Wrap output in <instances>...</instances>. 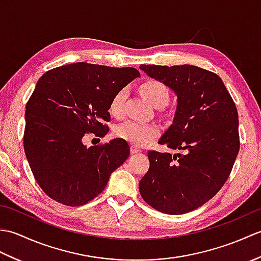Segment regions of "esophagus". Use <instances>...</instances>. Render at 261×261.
<instances>
[{
  "label": "esophagus",
  "mask_w": 261,
  "mask_h": 261,
  "mask_svg": "<svg viewBox=\"0 0 261 261\" xmlns=\"http://www.w3.org/2000/svg\"><path fill=\"white\" fill-rule=\"evenodd\" d=\"M130 151H131V153H139V152H141L142 150H141V149H140L139 147L132 145V146L130 147Z\"/></svg>",
  "instance_id": "34e87169"
}]
</instances>
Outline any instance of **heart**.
Wrapping results in <instances>:
<instances>
[{
    "instance_id": "b5f03b06",
    "label": "heart",
    "mask_w": 261,
    "mask_h": 261,
    "mask_svg": "<svg viewBox=\"0 0 261 261\" xmlns=\"http://www.w3.org/2000/svg\"><path fill=\"white\" fill-rule=\"evenodd\" d=\"M140 92L145 96L149 103H151L153 107H164L169 101V91L166 87L164 83L150 80L143 83L140 86ZM126 98V91L124 88L118 91L110 102L109 111L114 116H120L123 113V105ZM159 129L153 123H145V122L127 120L123 123L119 124L115 127L114 135L121 138V139L129 141L134 145L142 146L147 143L149 140L158 135Z\"/></svg>"
}]
</instances>
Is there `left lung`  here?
<instances>
[{
    "label": "left lung",
    "instance_id": "1",
    "mask_svg": "<svg viewBox=\"0 0 261 261\" xmlns=\"http://www.w3.org/2000/svg\"><path fill=\"white\" fill-rule=\"evenodd\" d=\"M177 95L173 124L159 145L179 153L148 151L150 166L139 182L142 198L166 214L202 206L229 178L240 149L238 110L219 75L193 65H141Z\"/></svg>",
    "mask_w": 261,
    "mask_h": 261
}]
</instances>
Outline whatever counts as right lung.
<instances>
[{
	"instance_id": "right-lung-1",
	"label": "right lung",
	"mask_w": 261,
	"mask_h": 261,
	"mask_svg": "<svg viewBox=\"0 0 261 261\" xmlns=\"http://www.w3.org/2000/svg\"><path fill=\"white\" fill-rule=\"evenodd\" d=\"M140 76L132 67L64 65L39 79L25 107L23 147L33 176L47 195L81 206L101 194L130 148L123 139L87 148V134L104 137L114 94Z\"/></svg>"
}]
</instances>
